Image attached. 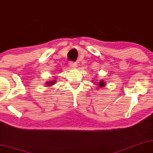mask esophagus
<instances>
[{"instance_id":"34e87169","label":"esophagus","mask_w":153,"mask_h":153,"mask_svg":"<svg viewBox=\"0 0 153 153\" xmlns=\"http://www.w3.org/2000/svg\"><path fill=\"white\" fill-rule=\"evenodd\" d=\"M68 65H69V66L71 67V68H75V67L77 66V64H76V63L75 62H70L68 63Z\"/></svg>"}]
</instances>
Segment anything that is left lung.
Masks as SVG:
<instances>
[{
	"instance_id": "8db88e82",
	"label": "left lung",
	"mask_w": 153,
	"mask_h": 153,
	"mask_svg": "<svg viewBox=\"0 0 153 153\" xmlns=\"http://www.w3.org/2000/svg\"><path fill=\"white\" fill-rule=\"evenodd\" d=\"M99 87H102L103 86H105L104 82H103V81H101V82H99Z\"/></svg>"
}]
</instances>
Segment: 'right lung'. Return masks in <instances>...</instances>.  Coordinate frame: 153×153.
<instances>
[{
  "label": "right lung",
  "instance_id": "1",
  "mask_svg": "<svg viewBox=\"0 0 153 153\" xmlns=\"http://www.w3.org/2000/svg\"><path fill=\"white\" fill-rule=\"evenodd\" d=\"M54 81H52V82H47V85H54Z\"/></svg>",
  "mask_w": 153,
  "mask_h": 153
}]
</instances>
